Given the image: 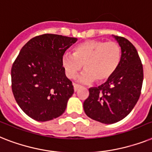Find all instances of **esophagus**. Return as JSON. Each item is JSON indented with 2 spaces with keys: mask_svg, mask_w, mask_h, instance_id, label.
<instances>
[{
  "mask_svg": "<svg viewBox=\"0 0 152 152\" xmlns=\"http://www.w3.org/2000/svg\"><path fill=\"white\" fill-rule=\"evenodd\" d=\"M73 87H74V91H75V92H76V91H78L79 88H80L81 86L79 84H76V83H73Z\"/></svg>",
  "mask_w": 152,
  "mask_h": 152,
  "instance_id": "esophagus-1",
  "label": "esophagus"
}]
</instances>
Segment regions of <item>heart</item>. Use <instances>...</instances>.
<instances>
[{
    "label": "heart",
    "mask_w": 152,
    "mask_h": 152,
    "mask_svg": "<svg viewBox=\"0 0 152 152\" xmlns=\"http://www.w3.org/2000/svg\"><path fill=\"white\" fill-rule=\"evenodd\" d=\"M121 55V47L117 42L90 40L77 44L73 54H65L61 61L69 78H76L84 65L86 71L80 80L84 83L95 80L97 83H102L115 74L120 63Z\"/></svg>",
    "instance_id": "b5f03b06"
}]
</instances>
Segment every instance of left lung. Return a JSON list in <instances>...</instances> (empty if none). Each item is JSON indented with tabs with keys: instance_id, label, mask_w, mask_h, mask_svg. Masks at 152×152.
<instances>
[{
	"instance_id": "left-lung-1",
	"label": "left lung",
	"mask_w": 152,
	"mask_h": 152,
	"mask_svg": "<svg viewBox=\"0 0 152 152\" xmlns=\"http://www.w3.org/2000/svg\"><path fill=\"white\" fill-rule=\"evenodd\" d=\"M115 38L122 50L119 67L104 84L89 89V97L83 102L87 116L105 124L117 123L131 112L140 97L144 78L135 47L123 37Z\"/></svg>"
}]
</instances>
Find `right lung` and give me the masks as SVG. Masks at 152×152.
<instances>
[{
	"instance_id": "add662e5",
	"label": "right lung",
	"mask_w": 152,
	"mask_h": 152,
	"mask_svg": "<svg viewBox=\"0 0 152 152\" xmlns=\"http://www.w3.org/2000/svg\"><path fill=\"white\" fill-rule=\"evenodd\" d=\"M76 40L57 34L37 36L22 48L12 64L15 99L32 119L45 122L65 112L74 89L61 61L65 50Z\"/></svg>"
}]
</instances>
